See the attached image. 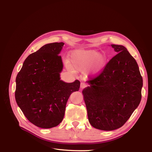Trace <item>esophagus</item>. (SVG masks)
Masks as SVG:
<instances>
[{
  "mask_svg": "<svg viewBox=\"0 0 152 152\" xmlns=\"http://www.w3.org/2000/svg\"><path fill=\"white\" fill-rule=\"evenodd\" d=\"M87 86V84L84 83V82H82V83L80 84V88L81 89H84L85 87H86Z\"/></svg>",
  "mask_w": 152,
  "mask_h": 152,
  "instance_id": "1",
  "label": "esophagus"
}]
</instances>
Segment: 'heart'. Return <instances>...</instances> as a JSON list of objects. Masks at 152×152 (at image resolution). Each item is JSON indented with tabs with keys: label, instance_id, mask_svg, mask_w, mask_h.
Wrapping results in <instances>:
<instances>
[{
	"label": "heart",
	"instance_id": "obj_1",
	"mask_svg": "<svg viewBox=\"0 0 152 152\" xmlns=\"http://www.w3.org/2000/svg\"><path fill=\"white\" fill-rule=\"evenodd\" d=\"M70 63L76 70L90 68L92 72H98L104 67L105 58L94 50L76 49L70 54Z\"/></svg>",
	"mask_w": 152,
	"mask_h": 152
}]
</instances>
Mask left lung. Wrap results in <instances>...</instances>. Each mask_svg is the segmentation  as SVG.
<instances>
[{"mask_svg": "<svg viewBox=\"0 0 152 152\" xmlns=\"http://www.w3.org/2000/svg\"><path fill=\"white\" fill-rule=\"evenodd\" d=\"M111 45L117 54L82 91L89 123L103 131L121 127L141 99L142 79L135 59L123 45Z\"/></svg>", "mask_w": 152, "mask_h": 152, "instance_id": "1", "label": "left lung"}]
</instances>
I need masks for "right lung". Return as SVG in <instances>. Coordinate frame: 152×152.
<instances>
[{"label": "right lung", "mask_w": 152, "mask_h": 152, "mask_svg": "<svg viewBox=\"0 0 152 152\" xmlns=\"http://www.w3.org/2000/svg\"><path fill=\"white\" fill-rule=\"evenodd\" d=\"M64 44H45L30 54L16 76V103L26 118L39 127L59 125L69 97L79 89V80L66 83L60 80L63 62L58 54Z\"/></svg>", "instance_id": "right-lung-1"}]
</instances>
